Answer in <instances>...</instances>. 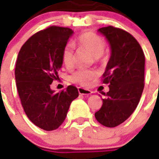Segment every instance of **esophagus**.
<instances>
[{
    "label": "esophagus",
    "mask_w": 159,
    "mask_h": 159,
    "mask_svg": "<svg viewBox=\"0 0 159 159\" xmlns=\"http://www.w3.org/2000/svg\"><path fill=\"white\" fill-rule=\"evenodd\" d=\"M78 92H79L80 95H90L93 92L89 89H83V88L79 87L78 88Z\"/></svg>",
    "instance_id": "34e87169"
}]
</instances>
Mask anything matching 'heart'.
<instances>
[{
  "label": "heart",
  "instance_id": "heart-1",
  "mask_svg": "<svg viewBox=\"0 0 159 159\" xmlns=\"http://www.w3.org/2000/svg\"><path fill=\"white\" fill-rule=\"evenodd\" d=\"M74 45H76L81 50H84L95 58V60H99L101 56L105 51V42L102 37H100L96 33L92 32H86L80 35ZM63 63L66 66V68L70 69L74 65V53L70 45H66L64 48L62 53ZM97 76V73L94 70H79L74 72L70 76L71 82L82 86L89 85L92 80H94Z\"/></svg>",
  "mask_w": 159,
  "mask_h": 159
}]
</instances>
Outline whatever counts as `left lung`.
I'll list each match as a JSON object with an SVG mask.
<instances>
[{
  "instance_id": "obj_1",
  "label": "left lung",
  "mask_w": 159,
  "mask_h": 159,
  "mask_svg": "<svg viewBox=\"0 0 159 159\" xmlns=\"http://www.w3.org/2000/svg\"><path fill=\"white\" fill-rule=\"evenodd\" d=\"M97 31L109 44L111 55L103 74L109 91L95 117L103 126L114 127L129 118L139 102L145 86V55L126 31L112 25Z\"/></svg>"
}]
</instances>
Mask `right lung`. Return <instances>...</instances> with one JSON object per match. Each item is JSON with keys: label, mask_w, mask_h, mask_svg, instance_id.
I'll return each mask as SVG.
<instances>
[{"label": "right lung", "mask_w": 159, "mask_h": 159, "mask_svg": "<svg viewBox=\"0 0 159 159\" xmlns=\"http://www.w3.org/2000/svg\"><path fill=\"white\" fill-rule=\"evenodd\" d=\"M73 30L51 26L35 33L20 50L15 65V82L26 116L45 131L57 129L66 118L78 90L70 85L58 93L51 89L62 68V53Z\"/></svg>", "instance_id": "right-lung-1"}]
</instances>
